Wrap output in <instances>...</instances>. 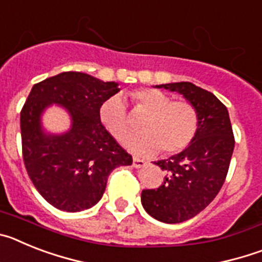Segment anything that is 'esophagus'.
<instances>
[{
    "label": "esophagus",
    "instance_id": "esophagus-1",
    "mask_svg": "<svg viewBox=\"0 0 262 262\" xmlns=\"http://www.w3.org/2000/svg\"><path fill=\"white\" fill-rule=\"evenodd\" d=\"M133 165H134V168H143V166L145 165V161L142 159H138V157H134Z\"/></svg>",
    "mask_w": 262,
    "mask_h": 262
}]
</instances>
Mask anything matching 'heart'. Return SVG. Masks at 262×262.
I'll return each instance as SVG.
<instances>
[{
  "label": "heart",
  "instance_id": "b5f03b06",
  "mask_svg": "<svg viewBox=\"0 0 262 262\" xmlns=\"http://www.w3.org/2000/svg\"><path fill=\"white\" fill-rule=\"evenodd\" d=\"M129 97L135 110L145 113L139 123L143 131L129 134L122 140L129 151L152 155L161 149L164 155H174L193 142L200 124L198 111L193 103L184 99L173 101L169 94L152 88L134 90ZM98 118L106 131L117 139L131 128L126 105L118 96L101 103Z\"/></svg>",
  "mask_w": 262,
  "mask_h": 262
}]
</instances>
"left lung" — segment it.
<instances>
[{"mask_svg": "<svg viewBox=\"0 0 262 262\" xmlns=\"http://www.w3.org/2000/svg\"><path fill=\"white\" fill-rule=\"evenodd\" d=\"M182 94L198 111L200 124L184 151L156 165L166 176L157 189L142 191V205L152 217L174 224L191 219L211 203L224 184L235 138L226 106L212 93L191 82L156 85Z\"/></svg>", "mask_w": 262, "mask_h": 262, "instance_id": "obj_1", "label": "left lung"}]
</instances>
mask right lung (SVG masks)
Instances as JSON below:
<instances>
[{
  "label": "right lung",
  "mask_w": 262,
  "mask_h": 262,
  "mask_svg": "<svg viewBox=\"0 0 262 262\" xmlns=\"http://www.w3.org/2000/svg\"><path fill=\"white\" fill-rule=\"evenodd\" d=\"M119 92L81 72H62L32 86L20 111L23 163L40 195L56 209L77 212L102 198L115 168L131 165L133 156L106 131L98 118L103 101ZM55 103L71 117L64 134H47L41 114Z\"/></svg>",
  "instance_id": "obj_1"
}]
</instances>
